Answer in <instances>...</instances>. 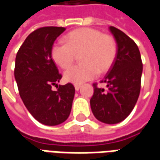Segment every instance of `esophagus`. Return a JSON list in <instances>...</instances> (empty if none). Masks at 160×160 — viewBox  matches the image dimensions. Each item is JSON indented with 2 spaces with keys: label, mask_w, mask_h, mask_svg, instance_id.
I'll return each mask as SVG.
<instances>
[{
  "label": "esophagus",
  "mask_w": 160,
  "mask_h": 160,
  "mask_svg": "<svg viewBox=\"0 0 160 160\" xmlns=\"http://www.w3.org/2000/svg\"><path fill=\"white\" fill-rule=\"evenodd\" d=\"M80 87H81V85H79V84H75V85H74V88H75V90L76 91L80 90Z\"/></svg>",
  "instance_id": "1"
}]
</instances>
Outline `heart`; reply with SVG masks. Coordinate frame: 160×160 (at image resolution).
Masks as SVG:
<instances>
[{"mask_svg": "<svg viewBox=\"0 0 160 160\" xmlns=\"http://www.w3.org/2000/svg\"><path fill=\"white\" fill-rule=\"evenodd\" d=\"M80 64L71 67L64 73V80L81 84L93 79L98 73H104L113 65L118 55V44L114 37L100 30L84 27L68 33L65 42H56L51 48L54 62L65 69L80 55Z\"/></svg>", "mask_w": 160, "mask_h": 160, "instance_id": "b5f03b06", "label": "heart"}]
</instances>
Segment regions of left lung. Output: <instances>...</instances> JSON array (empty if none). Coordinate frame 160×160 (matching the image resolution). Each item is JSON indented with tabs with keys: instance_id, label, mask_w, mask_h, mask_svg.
Listing matches in <instances>:
<instances>
[{
	"instance_id": "left-lung-1",
	"label": "left lung",
	"mask_w": 160,
	"mask_h": 160,
	"mask_svg": "<svg viewBox=\"0 0 160 160\" xmlns=\"http://www.w3.org/2000/svg\"><path fill=\"white\" fill-rule=\"evenodd\" d=\"M118 43V55L101 83L106 89L93 84L90 104L94 117L102 122L118 123L133 111L141 91L142 62L138 46L123 32L110 26Z\"/></svg>"
}]
</instances>
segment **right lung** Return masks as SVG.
I'll return each instance as SVG.
<instances>
[{
	"mask_svg": "<svg viewBox=\"0 0 160 160\" xmlns=\"http://www.w3.org/2000/svg\"><path fill=\"white\" fill-rule=\"evenodd\" d=\"M65 30L57 26L35 30L20 46L15 58L14 77L19 96L33 118L49 126L68 119L75 92L71 83L51 90L62 77L52 59L51 48Z\"/></svg>",
	"mask_w": 160,
	"mask_h": 160,
	"instance_id": "1",
	"label": "right lung"
}]
</instances>
